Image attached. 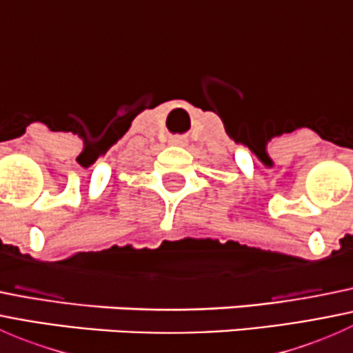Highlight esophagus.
Masks as SVG:
<instances>
[{
    "label": "esophagus",
    "instance_id": "1",
    "mask_svg": "<svg viewBox=\"0 0 353 353\" xmlns=\"http://www.w3.org/2000/svg\"><path fill=\"white\" fill-rule=\"evenodd\" d=\"M170 143H172V145H183L184 140H183V138H172V140H170Z\"/></svg>",
    "mask_w": 353,
    "mask_h": 353
}]
</instances>
